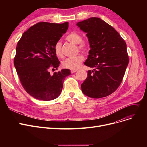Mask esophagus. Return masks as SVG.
I'll return each instance as SVG.
<instances>
[{
  "label": "esophagus",
  "mask_w": 147,
  "mask_h": 147,
  "mask_svg": "<svg viewBox=\"0 0 147 147\" xmlns=\"http://www.w3.org/2000/svg\"><path fill=\"white\" fill-rule=\"evenodd\" d=\"M77 71H78V70H76V69H71V73H74L76 72Z\"/></svg>",
  "instance_id": "1"
}]
</instances>
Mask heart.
I'll return each mask as SVG.
<instances>
[{"label": "heart", "mask_w": 147, "mask_h": 147, "mask_svg": "<svg viewBox=\"0 0 147 147\" xmlns=\"http://www.w3.org/2000/svg\"><path fill=\"white\" fill-rule=\"evenodd\" d=\"M66 40L71 43L75 45H79V48L82 51L86 52L89 49V44L82 41L83 38L80 34L76 33H71L66 37ZM54 52L55 55L58 57H62L63 53L61 51V42H57L55 46H54ZM84 61V57L82 55H79L72 58H68L65 59L62 63L63 66L68 69H78L80 65L82 64Z\"/></svg>", "instance_id": "obj_1"}]
</instances>
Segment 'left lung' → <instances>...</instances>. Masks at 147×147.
<instances>
[{"label":"left lung","mask_w":147,"mask_h":147,"mask_svg":"<svg viewBox=\"0 0 147 147\" xmlns=\"http://www.w3.org/2000/svg\"><path fill=\"white\" fill-rule=\"evenodd\" d=\"M86 33L90 49L84 65L93 70L81 84L83 93L93 98L109 96L122 82L129 63L127 46L119 33L101 18L92 17L77 23Z\"/></svg>","instance_id":"obj_1"}]
</instances>
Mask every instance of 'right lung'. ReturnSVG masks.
I'll list each match as a JSON object with an SVG mask.
<instances>
[{"instance_id":"1","label":"right lung","mask_w":147,"mask_h":147,"mask_svg":"<svg viewBox=\"0 0 147 147\" xmlns=\"http://www.w3.org/2000/svg\"><path fill=\"white\" fill-rule=\"evenodd\" d=\"M68 22L63 24L38 22L23 33L18 41L14 58L22 86L33 98L51 101L58 98L70 70L63 69L51 75L49 69L59 67L54 46L66 33Z\"/></svg>"}]
</instances>
